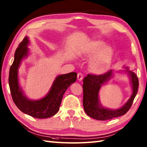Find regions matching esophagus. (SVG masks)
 Segmentation results:
<instances>
[{
  "label": "esophagus",
  "instance_id": "1",
  "mask_svg": "<svg viewBox=\"0 0 147 147\" xmlns=\"http://www.w3.org/2000/svg\"><path fill=\"white\" fill-rule=\"evenodd\" d=\"M83 75L82 73H78V80L79 81H82L83 80Z\"/></svg>",
  "mask_w": 147,
  "mask_h": 147
}]
</instances>
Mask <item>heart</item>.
<instances>
[{
  "label": "heart",
  "instance_id": "b5f03b06",
  "mask_svg": "<svg viewBox=\"0 0 147 147\" xmlns=\"http://www.w3.org/2000/svg\"><path fill=\"white\" fill-rule=\"evenodd\" d=\"M112 56L113 49L100 40L92 42L88 48L81 53V57L84 59L93 58L90 63V68L93 73L96 74H103L108 70Z\"/></svg>",
  "mask_w": 147,
  "mask_h": 147
}]
</instances>
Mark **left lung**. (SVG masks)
<instances>
[{
    "mask_svg": "<svg viewBox=\"0 0 147 147\" xmlns=\"http://www.w3.org/2000/svg\"><path fill=\"white\" fill-rule=\"evenodd\" d=\"M125 71L128 73L130 78L133 93L128 101L124 106L116 110L103 107L98 98V92L100 87L112 77V70L100 75L88 74L83 79V104L84 110L88 116L96 120L106 121L123 115L129 110L138 92L139 82L138 77L134 72L129 69Z\"/></svg>",
    "mask_w": 147,
    "mask_h": 147,
    "instance_id": "left-lung-1",
    "label": "left lung"
}]
</instances>
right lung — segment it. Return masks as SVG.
<instances>
[{"label":"right lung","instance_id":"obj_1","mask_svg":"<svg viewBox=\"0 0 147 147\" xmlns=\"http://www.w3.org/2000/svg\"><path fill=\"white\" fill-rule=\"evenodd\" d=\"M28 36L24 37L16 50L13 63L9 70V84L12 98L17 107L24 113L35 118H48L59 111L62 96L68 87L76 82L77 73L72 72L58 76L45 97L37 100H29L23 94L18 83V68L22 59L28 55Z\"/></svg>","mask_w":147,"mask_h":147}]
</instances>
